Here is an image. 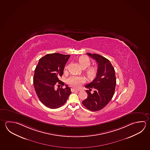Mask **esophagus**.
Instances as JSON below:
<instances>
[{
    "mask_svg": "<svg viewBox=\"0 0 150 150\" xmlns=\"http://www.w3.org/2000/svg\"><path fill=\"white\" fill-rule=\"evenodd\" d=\"M71 90H72V92H78V91H79V90H77V89H74V88H72V89H71Z\"/></svg>",
    "mask_w": 150,
    "mask_h": 150,
    "instance_id": "1",
    "label": "esophagus"
}]
</instances>
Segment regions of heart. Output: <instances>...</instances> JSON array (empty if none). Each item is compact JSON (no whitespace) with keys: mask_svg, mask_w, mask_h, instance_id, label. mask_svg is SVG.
Segmentation results:
<instances>
[{"mask_svg":"<svg viewBox=\"0 0 150 150\" xmlns=\"http://www.w3.org/2000/svg\"><path fill=\"white\" fill-rule=\"evenodd\" d=\"M79 64L82 68H87L91 64V61L89 57L85 55H82L79 57ZM98 74V69L95 67H92L88 69L86 71V75L89 80L95 79ZM84 81L83 79L78 76H72L69 78L68 82L69 85L74 88H78Z\"/></svg>","mask_w":150,"mask_h":150,"instance_id":"b5f03b06","label":"heart"}]
</instances>
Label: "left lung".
<instances>
[{"instance_id":"obj_1","label":"left lung","mask_w":150,"mask_h":150,"mask_svg":"<svg viewBox=\"0 0 150 150\" xmlns=\"http://www.w3.org/2000/svg\"><path fill=\"white\" fill-rule=\"evenodd\" d=\"M98 63V74L95 79L86 85L87 99L82 104L88 109L96 112L103 109L109 103L114 94L116 79L112 63L106 58L97 54L87 53ZM92 89L93 92H91Z\"/></svg>"}]
</instances>
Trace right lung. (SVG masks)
Listing matches in <instances>:
<instances>
[{
  "label": "right lung",
  "instance_id": "right-lung-1",
  "mask_svg": "<svg viewBox=\"0 0 150 150\" xmlns=\"http://www.w3.org/2000/svg\"><path fill=\"white\" fill-rule=\"evenodd\" d=\"M70 57L58 53L45 55L39 60L35 69L33 84L36 95L41 103L51 109L62 106L71 93L67 85L65 88H55L57 84L64 85L59 78L62 76Z\"/></svg>",
  "mask_w": 150,
  "mask_h": 150
}]
</instances>
